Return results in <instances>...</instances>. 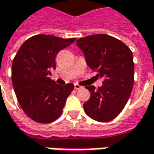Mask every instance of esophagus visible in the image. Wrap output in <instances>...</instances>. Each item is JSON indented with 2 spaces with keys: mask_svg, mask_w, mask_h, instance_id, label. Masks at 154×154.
Returning <instances> with one entry per match:
<instances>
[{
  "mask_svg": "<svg viewBox=\"0 0 154 154\" xmlns=\"http://www.w3.org/2000/svg\"><path fill=\"white\" fill-rule=\"evenodd\" d=\"M74 88L76 89V90H80V89H82L83 87L82 86H80L79 85H77V84H75L74 85Z\"/></svg>",
  "mask_w": 154,
  "mask_h": 154,
  "instance_id": "esophagus-1",
  "label": "esophagus"
}]
</instances>
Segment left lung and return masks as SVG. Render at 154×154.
Instances as JSON below:
<instances>
[{"label": "left lung", "mask_w": 154, "mask_h": 154, "mask_svg": "<svg viewBox=\"0 0 154 154\" xmlns=\"http://www.w3.org/2000/svg\"><path fill=\"white\" fill-rule=\"evenodd\" d=\"M86 64L104 77L102 86L85 88L91 93L84 104L86 115L98 122L115 119L125 106L134 84L132 52L124 43L106 34H94L77 40Z\"/></svg>", "instance_id": "1"}]
</instances>
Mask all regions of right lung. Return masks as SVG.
Wrapping results in <instances>:
<instances>
[{"instance_id": "right-lung-1", "label": "right lung", "mask_w": 154, "mask_h": 154, "mask_svg": "<svg viewBox=\"0 0 154 154\" xmlns=\"http://www.w3.org/2000/svg\"><path fill=\"white\" fill-rule=\"evenodd\" d=\"M76 39L45 34L33 36L22 45L15 56L11 70L14 91L22 109L33 121L49 123L62 115L74 85H57L49 75L56 67L58 52Z\"/></svg>"}]
</instances>
